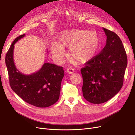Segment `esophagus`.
Instances as JSON below:
<instances>
[{
    "label": "esophagus",
    "instance_id": "obj_1",
    "mask_svg": "<svg viewBox=\"0 0 135 135\" xmlns=\"http://www.w3.org/2000/svg\"><path fill=\"white\" fill-rule=\"evenodd\" d=\"M66 72H67L68 73H69V74H73V73L74 72V69H73V68H67V69H66Z\"/></svg>",
    "mask_w": 135,
    "mask_h": 135
}]
</instances>
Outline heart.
Returning a JSON list of instances; mask_svg holds the SVG:
<instances>
[{"label": "heart", "instance_id": "heart-1", "mask_svg": "<svg viewBox=\"0 0 135 135\" xmlns=\"http://www.w3.org/2000/svg\"><path fill=\"white\" fill-rule=\"evenodd\" d=\"M101 38L96 32L71 28L61 32L58 43H53L51 52L54 59L61 62L65 55L64 47H69L71 58L80 64L91 61L99 54L101 49Z\"/></svg>", "mask_w": 135, "mask_h": 135}]
</instances>
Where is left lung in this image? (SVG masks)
Wrapping results in <instances>:
<instances>
[{
  "instance_id": "1",
  "label": "left lung",
  "mask_w": 135,
  "mask_h": 135,
  "mask_svg": "<svg viewBox=\"0 0 135 135\" xmlns=\"http://www.w3.org/2000/svg\"><path fill=\"white\" fill-rule=\"evenodd\" d=\"M107 44L95 59L81 69L84 99L92 104L108 101L123 84L127 57L122 40L115 32L103 28Z\"/></svg>"
}]
</instances>
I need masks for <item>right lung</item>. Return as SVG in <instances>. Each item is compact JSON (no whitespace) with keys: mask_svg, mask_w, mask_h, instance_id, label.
<instances>
[{"mask_svg":"<svg viewBox=\"0 0 135 135\" xmlns=\"http://www.w3.org/2000/svg\"><path fill=\"white\" fill-rule=\"evenodd\" d=\"M25 34L16 38L8 51L6 64L11 87L28 104L38 108H47L58 101L61 81L64 76L63 68L45 62L39 70L25 75L16 68L13 60L15 44Z\"/></svg>","mask_w":135,"mask_h":135,"instance_id":"1","label":"right lung"}]
</instances>
